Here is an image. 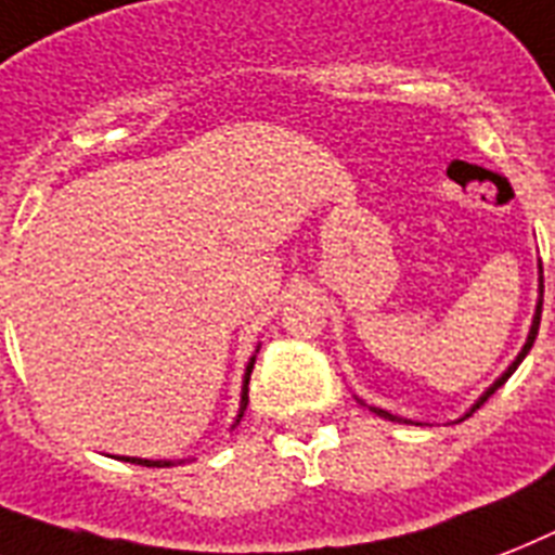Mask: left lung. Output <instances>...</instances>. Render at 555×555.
<instances>
[{
  "instance_id": "1",
  "label": "left lung",
  "mask_w": 555,
  "mask_h": 555,
  "mask_svg": "<svg viewBox=\"0 0 555 555\" xmlns=\"http://www.w3.org/2000/svg\"><path fill=\"white\" fill-rule=\"evenodd\" d=\"M541 300H544V274H541V260H539V300H535V312H532V324H530V333H527V341H524L521 353L515 356V359H513V364H509V367H506V371L501 373V376H498V379L492 382V385H489V388L483 390V393H480L478 399H475V402H472V408H469V411H466V414L461 416V420H466V416H469L472 411H478V408L483 405V402H487V399L492 397V393H495V390L501 388V385H504L506 379H509V376H513V373H515V367H518V364L524 362V356L530 353L532 341H535V336H539V324H541ZM356 399H359V397H356ZM359 402H362V405H367V402H364V399H359ZM367 408H371L373 414H379V416H385V420H390V423L423 425V423H414V420H405V416H397V414H390V411H385V408H376V405H367ZM461 420H457V423H461Z\"/></svg>"
}]
</instances>
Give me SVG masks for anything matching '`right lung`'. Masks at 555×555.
<instances>
[{"mask_svg": "<svg viewBox=\"0 0 555 555\" xmlns=\"http://www.w3.org/2000/svg\"><path fill=\"white\" fill-rule=\"evenodd\" d=\"M255 353H260V347H257ZM255 359H257V356H251V359H248L246 373H243V393H240V411H237V416H234V425H231V428H237L240 420H243V414H246L248 379H251V371H255ZM121 461H130V463H135V466H158V469H162V466H176L173 461H144V457H121Z\"/></svg>", "mask_w": 555, "mask_h": 555, "instance_id": "right-lung-1", "label": "right lung"}]
</instances>
